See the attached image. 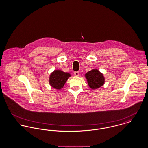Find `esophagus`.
Masks as SVG:
<instances>
[{
    "instance_id": "obj_1",
    "label": "esophagus",
    "mask_w": 148,
    "mask_h": 148,
    "mask_svg": "<svg viewBox=\"0 0 148 148\" xmlns=\"http://www.w3.org/2000/svg\"><path fill=\"white\" fill-rule=\"evenodd\" d=\"M74 74V75H75V76H77V77L79 75V71H75Z\"/></svg>"
}]
</instances>
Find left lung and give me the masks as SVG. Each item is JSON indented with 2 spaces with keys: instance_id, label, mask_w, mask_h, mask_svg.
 Masks as SVG:
<instances>
[{
  "instance_id": "1",
  "label": "left lung",
  "mask_w": 148,
  "mask_h": 148,
  "mask_svg": "<svg viewBox=\"0 0 148 148\" xmlns=\"http://www.w3.org/2000/svg\"><path fill=\"white\" fill-rule=\"evenodd\" d=\"M85 77H86L88 85L92 89H98L103 86L105 82V78L103 74L98 69H92L87 72Z\"/></svg>"
}]
</instances>
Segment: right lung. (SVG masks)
<instances>
[{"label": "right lung", "mask_w": 148, "mask_h": 148, "mask_svg": "<svg viewBox=\"0 0 148 148\" xmlns=\"http://www.w3.org/2000/svg\"><path fill=\"white\" fill-rule=\"evenodd\" d=\"M70 77L71 75L69 73H65L60 70H55L50 75L49 82L53 88L60 90L63 88Z\"/></svg>", "instance_id": "1"}]
</instances>
